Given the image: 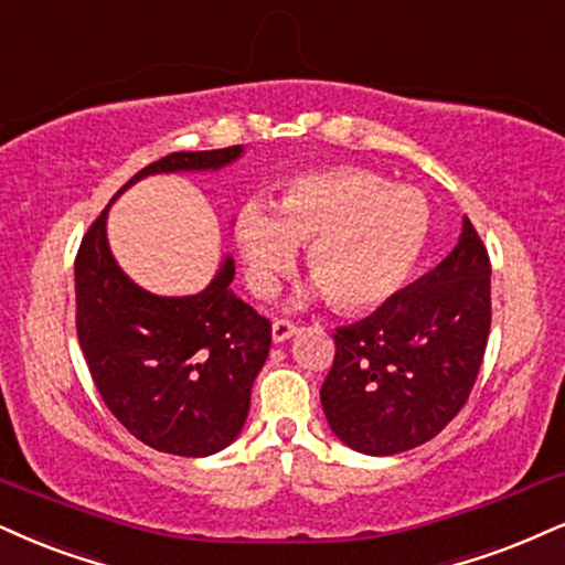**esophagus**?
Returning <instances> with one entry per match:
<instances>
[{"label": "esophagus", "mask_w": 565, "mask_h": 565, "mask_svg": "<svg viewBox=\"0 0 565 565\" xmlns=\"http://www.w3.org/2000/svg\"><path fill=\"white\" fill-rule=\"evenodd\" d=\"M296 332H298V327L290 322V319H277V322L271 324V340H275V343H282V340L294 338Z\"/></svg>", "instance_id": "1"}]
</instances>
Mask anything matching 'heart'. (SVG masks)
<instances>
[{"label":"heart","mask_w":565,"mask_h":565,"mask_svg":"<svg viewBox=\"0 0 565 565\" xmlns=\"http://www.w3.org/2000/svg\"><path fill=\"white\" fill-rule=\"evenodd\" d=\"M429 238V204L422 191L390 185L364 167H327L290 180L275 212L248 201L235 217L246 282L259 298L277 294L306 246L315 277L306 298L361 311L393 298L419 264Z\"/></svg>","instance_id":"1"}]
</instances>
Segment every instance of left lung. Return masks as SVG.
<instances>
[{"instance_id":"left-lung-1","label":"left lung","mask_w":565,"mask_h":565,"mask_svg":"<svg viewBox=\"0 0 565 565\" xmlns=\"http://www.w3.org/2000/svg\"><path fill=\"white\" fill-rule=\"evenodd\" d=\"M490 256L463 217L458 246L374 315L338 327L322 390L348 448L395 456L424 445L469 401L490 335Z\"/></svg>"}]
</instances>
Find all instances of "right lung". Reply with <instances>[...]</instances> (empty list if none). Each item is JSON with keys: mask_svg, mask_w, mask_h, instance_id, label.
Listing matches in <instances>:
<instances>
[{"mask_svg": "<svg viewBox=\"0 0 565 565\" xmlns=\"http://www.w3.org/2000/svg\"><path fill=\"white\" fill-rule=\"evenodd\" d=\"M241 154V146L175 151L143 167L115 199L146 175L220 170ZM107 212L94 220L75 256V327L94 385L115 419L149 448L212 456L241 435L250 387L271 345L269 319L230 290V256L196 296L167 298L138 288L109 250Z\"/></svg>", "mask_w": 565, "mask_h": 565, "instance_id": "obj_1", "label": "right lung"}]
</instances>
